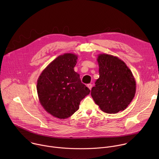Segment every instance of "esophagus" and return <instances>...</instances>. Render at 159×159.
Here are the masks:
<instances>
[{"mask_svg": "<svg viewBox=\"0 0 159 159\" xmlns=\"http://www.w3.org/2000/svg\"><path fill=\"white\" fill-rule=\"evenodd\" d=\"M87 87H88L90 90H91V89H92V87H93V85H92L91 84H87Z\"/></svg>", "mask_w": 159, "mask_h": 159, "instance_id": "obj_1", "label": "esophagus"}]
</instances>
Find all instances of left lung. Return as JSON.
<instances>
[{"label":"left lung","instance_id":"8db88e82","mask_svg":"<svg viewBox=\"0 0 159 159\" xmlns=\"http://www.w3.org/2000/svg\"><path fill=\"white\" fill-rule=\"evenodd\" d=\"M99 78L92 88L91 96L100 109L109 114L125 110L136 93V81L126 63L117 57L99 54Z\"/></svg>","mask_w":159,"mask_h":159}]
</instances>
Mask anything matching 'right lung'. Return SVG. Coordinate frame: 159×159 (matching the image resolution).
<instances>
[{
  "label": "right lung",
  "instance_id": "1",
  "mask_svg": "<svg viewBox=\"0 0 159 159\" xmlns=\"http://www.w3.org/2000/svg\"><path fill=\"white\" fill-rule=\"evenodd\" d=\"M77 55L65 53L52 61L40 74L37 82L39 101L54 117L66 119L79 108L90 90L74 71Z\"/></svg>",
  "mask_w": 159,
  "mask_h": 159
}]
</instances>
